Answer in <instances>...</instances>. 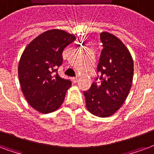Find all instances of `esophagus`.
Segmentation results:
<instances>
[{"instance_id":"34e87169","label":"esophagus","mask_w":154,"mask_h":154,"mask_svg":"<svg viewBox=\"0 0 154 154\" xmlns=\"http://www.w3.org/2000/svg\"><path fill=\"white\" fill-rule=\"evenodd\" d=\"M77 80H78V78H77V77H74V78H72L73 83H76V82H77Z\"/></svg>"}]
</instances>
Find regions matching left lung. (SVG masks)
<instances>
[{
	"mask_svg": "<svg viewBox=\"0 0 154 154\" xmlns=\"http://www.w3.org/2000/svg\"><path fill=\"white\" fill-rule=\"evenodd\" d=\"M103 46L97 66V75L89 89L84 91L88 112L99 117L113 115L131 90L134 62L130 51L116 36L103 32Z\"/></svg>",
	"mask_w": 154,
	"mask_h": 154,
	"instance_id": "obj_1",
	"label": "left lung"
}]
</instances>
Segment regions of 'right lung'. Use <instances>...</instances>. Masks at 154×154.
I'll return each mask as SVG.
<instances>
[{"label":"right lung","instance_id":"1","mask_svg":"<svg viewBox=\"0 0 154 154\" xmlns=\"http://www.w3.org/2000/svg\"><path fill=\"white\" fill-rule=\"evenodd\" d=\"M75 40V36L64 30H48L33 39L20 57L21 89L30 106L39 112H52L63 103L71 82L60 77L57 69L63 62V50Z\"/></svg>","mask_w":154,"mask_h":154}]
</instances>
